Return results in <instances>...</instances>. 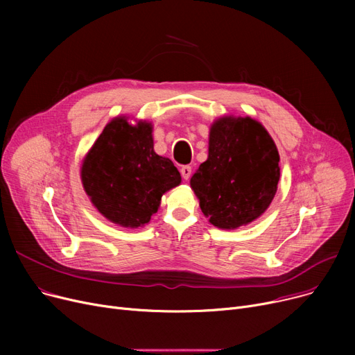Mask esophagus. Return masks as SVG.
<instances>
[{"label": "esophagus", "instance_id": "1", "mask_svg": "<svg viewBox=\"0 0 355 355\" xmlns=\"http://www.w3.org/2000/svg\"><path fill=\"white\" fill-rule=\"evenodd\" d=\"M180 173H181V175H182V178H184V180H189V178L191 177V166H190V165H184V166H181Z\"/></svg>", "mask_w": 355, "mask_h": 355}]
</instances>
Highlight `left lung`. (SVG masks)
I'll return each mask as SVG.
<instances>
[{
  "label": "left lung",
  "instance_id": "1",
  "mask_svg": "<svg viewBox=\"0 0 355 355\" xmlns=\"http://www.w3.org/2000/svg\"><path fill=\"white\" fill-rule=\"evenodd\" d=\"M279 175V153L268 130L252 118L226 116L213 123L209 158L190 184L213 226L237 229L265 213Z\"/></svg>",
  "mask_w": 355,
  "mask_h": 355
}]
</instances>
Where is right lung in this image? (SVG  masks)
Listing matches in <instances>:
<instances>
[{"mask_svg": "<svg viewBox=\"0 0 355 355\" xmlns=\"http://www.w3.org/2000/svg\"><path fill=\"white\" fill-rule=\"evenodd\" d=\"M90 201L107 220L139 227L157 213L161 197L181 182L173 161L154 151L151 123L110 121L82 165Z\"/></svg>", "mask_w": 355, "mask_h": 355, "instance_id": "1", "label": "right lung"}]
</instances>
